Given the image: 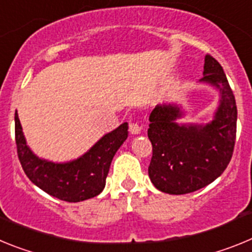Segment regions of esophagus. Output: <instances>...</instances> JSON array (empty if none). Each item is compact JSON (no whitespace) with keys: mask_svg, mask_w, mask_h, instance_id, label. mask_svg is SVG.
I'll list each match as a JSON object with an SVG mask.
<instances>
[{"mask_svg":"<svg viewBox=\"0 0 252 252\" xmlns=\"http://www.w3.org/2000/svg\"><path fill=\"white\" fill-rule=\"evenodd\" d=\"M130 132L132 135H139L141 132V126L139 124H130V127H128Z\"/></svg>","mask_w":252,"mask_h":252,"instance_id":"esophagus-1","label":"esophagus"}]
</instances>
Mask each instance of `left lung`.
<instances>
[{"label":"left lung","instance_id":"obj_1","mask_svg":"<svg viewBox=\"0 0 252 252\" xmlns=\"http://www.w3.org/2000/svg\"><path fill=\"white\" fill-rule=\"evenodd\" d=\"M199 83L209 84L220 94L211 121L179 124L186 111L175 102L157 104L149 117L148 136L153 145L149 177L160 192H195L215 182L232 158L237 107L221 64L211 55L204 58Z\"/></svg>","mask_w":252,"mask_h":252}]
</instances>
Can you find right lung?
Returning a JSON list of instances; mask_svg holds the SVG:
<instances>
[{
  "label": "right lung",
  "instance_id": "right-lung-1",
  "mask_svg": "<svg viewBox=\"0 0 252 252\" xmlns=\"http://www.w3.org/2000/svg\"><path fill=\"white\" fill-rule=\"evenodd\" d=\"M128 124L106 133L90 150L70 161L55 162L39 158L26 142L15 113V137L17 155L29 179L53 197L65 202H82L98 195L106 186V178L116 151L127 139Z\"/></svg>",
  "mask_w": 252,
  "mask_h": 252
}]
</instances>
